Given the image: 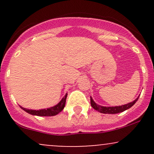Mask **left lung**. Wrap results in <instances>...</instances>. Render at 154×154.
Instances as JSON below:
<instances>
[{
	"instance_id": "8db88e82",
	"label": "left lung",
	"mask_w": 154,
	"mask_h": 154,
	"mask_svg": "<svg viewBox=\"0 0 154 154\" xmlns=\"http://www.w3.org/2000/svg\"><path fill=\"white\" fill-rule=\"evenodd\" d=\"M139 96L135 100H133L132 102L125 104V105L122 106H102L98 105L96 103H95L94 100H93V98L91 97V106L95 109V110L99 111L100 113H103V114H118V113L123 112L127 109L131 108L132 106L136 103L137 99H138Z\"/></svg>"
}]
</instances>
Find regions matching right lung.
Instances as JSON below:
<instances>
[{
	"label": "right lung",
	"instance_id": "add662e5",
	"mask_svg": "<svg viewBox=\"0 0 154 154\" xmlns=\"http://www.w3.org/2000/svg\"><path fill=\"white\" fill-rule=\"evenodd\" d=\"M67 97V93L65 95V96L61 99V101L59 103L56 104L54 106L48 108V109H40V110H32V109H27L25 108H22L24 111L29 113V114H32V115H36V116H55L58 114L59 113L61 112L63 110V108L65 106V103H66V99Z\"/></svg>",
	"mask_w": 154,
	"mask_h": 154
}]
</instances>
